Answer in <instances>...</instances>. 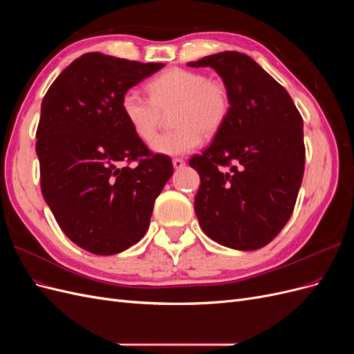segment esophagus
<instances>
[{
  "instance_id": "1",
  "label": "esophagus",
  "mask_w": 354,
  "mask_h": 354,
  "mask_svg": "<svg viewBox=\"0 0 354 354\" xmlns=\"http://www.w3.org/2000/svg\"><path fill=\"white\" fill-rule=\"evenodd\" d=\"M186 165V162H185V159H180V158H176V159H173V167L176 168V169H181Z\"/></svg>"
}]
</instances>
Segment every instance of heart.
Listing matches in <instances>:
<instances>
[{"mask_svg":"<svg viewBox=\"0 0 354 354\" xmlns=\"http://www.w3.org/2000/svg\"><path fill=\"white\" fill-rule=\"evenodd\" d=\"M149 99L137 90H127L121 97V112L131 130L149 142L155 136L160 112L174 106L171 122L174 130L155 137L151 149L159 155H183L199 146L202 134L212 136L229 115L230 97L226 85L208 80L205 73L171 68L147 82Z\"/></svg>","mask_w":354,"mask_h":354,"instance_id":"heart-1","label":"heart"}]
</instances>
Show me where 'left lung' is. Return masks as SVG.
Wrapping results in <instances>:
<instances>
[{
    "label": "left lung",
    "mask_w": 354,
    "mask_h": 354,
    "mask_svg": "<svg viewBox=\"0 0 354 354\" xmlns=\"http://www.w3.org/2000/svg\"><path fill=\"white\" fill-rule=\"evenodd\" d=\"M187 66L212 68L230 97L212 143L189 160L201 177V229L227 248L260 250L294 211L304 174L303 118L282 85L243 53L223 51Z\"/></svg>",
    "instance_id": "left-lung-1"
}]
</instances>
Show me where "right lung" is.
I'll use <instances>...</instances> for the list:
<instances>
[{"label":"right lung","instance_id":"1","mask_svg":"<svg viewBox=\"0 0 354 354\" xmlns=\"http://www.w3.org/2000/svg\"><path fill=\"white\" fill-rule=\"evenodd\" d=\"M164 68L87 53L41 103V192L63 233L95 255L122 252L149 229L173 162L153 155L121 112L122 94ZM137 160L136 167L127 163Z\"/></svg>","mask_w":354,"mask_h":354}]
</instances>
